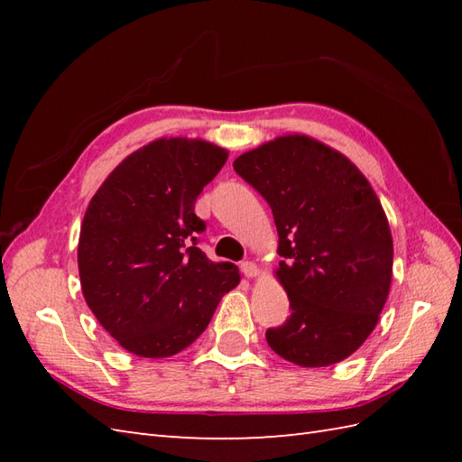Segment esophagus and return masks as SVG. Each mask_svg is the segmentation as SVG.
<instances>
[{"instance_id": "esophagus-1", "label": "esophagus", "mask_w": 462, "mask_h": 462, "mask_svg": "<svg viewBox=\"0 0 462 462\" xmlns=\"http://www.w3.org/2000/svg\"><path fill=\"white\" fill-rule=\"evenodd\" d=\"M240 270H242V273L246 278H256L258 273H260V270H258V266L254 262H244L242 266H240Z\"/></svg>"}]
</instances>
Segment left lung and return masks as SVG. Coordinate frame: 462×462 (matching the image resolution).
Segmentation results:
<instances>
[{"instance_id":"8db88e82","label":"left lung","mask_w":462,"mask_h":462,"mask_svg":"<svg viewBox=\"0 0 462 462\" xmlns=\"http://www.w3.org/2000/svg\"><path fill=\"white\" fill-rule=\"evenodd\" d=\"M270 204L276 276L291 316L268 346L300 367H328L375 329L393 272V238L371 184L347 156L306 134L278 136L234 161Z\"/></svg>"}]
</instances>
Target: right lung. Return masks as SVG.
Wrapping results in <instances>:
<instances>
[{
	"mask_svg": "<svg viewBox=\"0 0 462 462\" xmlns=\"http://www.w3.org/2000/svg\"><path fill=\"white\" fill-rule=\"evenodd\" d=\"M228 151L199 139L152 141L116 166L81 224L77 263L87 306L119 346L139 357H171L208 328L234 263L199 248L204 220L194 202Z\"/></svg>",
	"mask_w": 462,
	"mask_h": 462,
	"instance_id": "obj_1",
	"label": "right lung"
}]
</instances>
